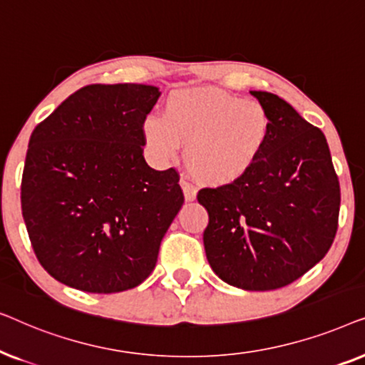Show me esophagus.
Wrapping results in <instances>:
<instances>
[{"instance_id":"obj_1","label":"esophagus","mask_w":365,"mask_h":365,"mask_svg":"<svg viewBox=\"0 0 365 365\" xmlns=\"http://www.w3.org/2000/svg\"><path fill=\"white\" fill-rule=\"evenodd\" d=\"M181 187L184 191V197H186V201H194V199H196L197 189L194 187L191 182L186 181V179H181Z\"/></svg>"}]
</instances>
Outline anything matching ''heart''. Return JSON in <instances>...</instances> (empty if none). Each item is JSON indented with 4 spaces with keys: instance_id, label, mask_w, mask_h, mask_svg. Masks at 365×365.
Instances as JSON below:
<instances>
[{
    "instance_id": "1",
    "label": "heart",
    "mask_w": 365,
    "mask_h": 365,
    "mask_svg": "<svg viewBox=\"0 0 365 365\" xmlns=\"http://www.w3.org/2000/svg\"><path fill=\"white\" fill-rule=\"evenodd\" d=\"M271 119L266 108L214 89L169 94L163 116L143 123L148 153L159 163L174 161L186 149V166L204 184H229L242 178L266 148Z\"/></svg>"
}]
</instances>
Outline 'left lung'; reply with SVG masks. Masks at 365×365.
I'll list each match as a JSON object with an SVG mask.
<instances>
[{
  "mask_svg": "<svg viewBox=\"0 0 365 365\" xmlns=\"http://www.w3.org/2000/svg\"><path fill=\"white\" fill-rule=\"evenodd\" d=\"M271 131L256 164L236 181L202 187L204 249L212 271L244 291L287 286L316 266L337 232L341 187L321 129L277 94L251 91Z\"/></svg>",
  "mask_w": 365,
  "mask_h": 365,
  "instance_id": "left-lung-1",
  "label": "left lung"
}]
</instances>
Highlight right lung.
<instances>
[{"label": "right lung", "instance_id": "1", "mask_svg": "<svg viewBox=\"0 0 365 365\" xmlns=\"http://www.w3.org/2000/svg\"><path fill=\"white\" fill-rule=\"evenodd\" d=\"M146 84H89L34 128L21 179L29 241L48 274L94 294L153 272L184 202L179 173L144 161L143 123L159 98Z\"/></svg>", "mask_w": 365, "mask_h": 365}]
</instances>
